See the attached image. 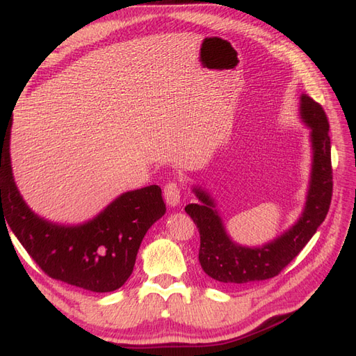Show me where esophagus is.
<instances>
[{
    "mask_svg": "<svg viewBox=\"0 0 356 356\" xmlns=\"http://www.w3.org/2000/svg\"><path fill=\"white\" fill-rule=\"evenodd\" d=\"M163 197H165V202L170 207H175L180 203V186L176 181H168L163 186Z\"/></svg>",
    "mask_w": 356,
    "mask_h": 356,
    "instance_id": "obj_1",
    "label": "esophagus"
}]
</instances>
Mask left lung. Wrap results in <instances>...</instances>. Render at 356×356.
I'll return each mask as SVG.
<instances>
[{
  "label": "left lung",
  "mask_w": 356,
  "mask_h": 356,
  "mask_svg": "<svg viewBox=\"0 0 356 356\" xmlns=\"http://www.w3.org/2000/svg\"><path fill=\"white\" fill-rule=\"evenodd\" d=\"M299 114L312 129V179L304 212L286 233L257 248L234 243L225 232L212 197L202 188L193 189L202 203L188 204L185 211L200 232V265L209 277L221 284H251L278 275L313 238L330 211L332 197L330 123L322 105L307 95H300Z\"/></svg>",
  "instance_id": "8db88e82"
}]
</instances>
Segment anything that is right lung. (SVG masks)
I'll list each match as a JSON object with an SVG mask.
<instances>
[{
  "label": "right lung",
  "mask_w": 356,
  "mask_h": 356,
  "mask_svg": "<svg viewBox=\"0 0 356 356\" xmlns=\"http://www.w3.org/2000/svg\"><path fill=\"white\" fill-rule=\"evenodd\" d=\"M10 127L8 123L0 131V224L7 221L51 278L97 293L120 289L131 277L145 233L167 211L161 188L150 185L124 193L86 224L49 222L25 204L15 185Z\"/></svg>",
  "instance_id": "right-lung-1"
}]
</instances>
